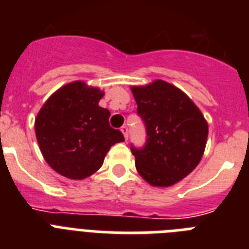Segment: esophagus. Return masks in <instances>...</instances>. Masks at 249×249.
<instances>
[{
    "instance_id": "obj_1",
    "label": "esophagus",
    "mask_w": 249,
    "mask_h": 249,
    "mask_svg": "<svg viewBox=\"0 0 249 249\" xmlns=\"http://www.w3.org/2000/svg\"><path fill=\"white\" fill-rule=\"evenodd\" d=\"M121 133H123V135H124L125 141H128V138H129V129H128V126H123V128H121Z\"/></svg>"
}]
</instances>
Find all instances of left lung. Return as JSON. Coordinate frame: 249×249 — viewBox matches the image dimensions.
Returning a JSON list of instances; mask_svg holds the SVG:
<instances>
[{
	"label": "left lung",
	"mask_w": 249,
	"mask_h": 249,
	"mask_svg": "<svg viewBox=\"0 0 249 249\" xmlns=\"http://www.w3.org/2000/svg\"><path fill=\"white\" fill-rule=\"evenodd\" d=\"M131 92L147 129L145 145L131 147L138 173L157 187L179 182L205 150L209 128L204 115L183 91L162 79L133 86Z\"/></svg>",
	"instance_id": "obj_1"
}]
</instances>
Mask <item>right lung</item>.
<instances>
[{"mask_svg":"<svg viewBox=\"0 0 249 249\" xmlns=\"http://www.w3.org/2000/svg\"><path fill=\"white\" fill-rule=\"evenodd\" d=\"M104 92L83 81L67 83L41 106L35 134L44 160L62 176L83 179L104 163L108 149L124 142L108 124L110 111L99 106Z\"/></svg>","mask_w":249,"mask_h":249,"instance_id":"obj_1","label":"right lung"}]
</instances>
